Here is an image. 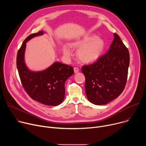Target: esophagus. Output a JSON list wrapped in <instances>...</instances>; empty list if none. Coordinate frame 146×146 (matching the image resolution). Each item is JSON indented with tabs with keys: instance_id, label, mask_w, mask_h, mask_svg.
<instances>
[{
	"instance_id": "34e87169",
	"label": "esophagus",
	"mask_w": 146,
	"mask_h": 146,
	"mask_svg": "<svg viewBox=\"0 0 146 146\" xmlns=\"http://www.w3.org/2000/svg\"><path fill=\"white\" fill-rule=\"evenodd\" d=\"M74 72L75 73H77L79 72L78 68H76V67L74 68Z\"/></svg>"
}]
</instances>
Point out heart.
Masks as SVG:
<instances>
[{
    "instance_id": "heart-1",
    "label": "heart",
    "mask_w": 146,
    "mask_h": 146,
    "mask_svg": "<svg viewBox=\"0 0 146 146\" xmlns=\"http://www.w3.org/2000/svg\"><path fill=\"white\" fill-rule=\"evenodd\" d=\"M70 46L77 50L76 55L80 62L90 64L100 58L105 49V43L102 38L92 34L76 40L70 44ZM62 51L66 57L72 55V52L68 47H64Z\"/></svg>"
}]
</instances>
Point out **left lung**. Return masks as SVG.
Masks as SVG:
<instances>
[{
    "label": "left lung",
    "instance_id": "1",
    "mask_svg": "<svg viewBox=\"0 0 146 146\" xmlns=\"http://www.w3.org/2000/svg\"><path fill=\"white\" fill-rule=\"evenodd\" d=\"M108 52L81 70L86 77L85 90L88 100L94 105H105L117 98L123 91L127 80L129 53L119 36Z\"/></svg>",
    "mask_w": 146,
    "mask_h": 146
}]
</instances>
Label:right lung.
Masks as SVG:
<instances>
[{
    "instance_id": "obj_1",
    "label": "right lung",
    "mask_w": 146,
    "mask_h": 146,
    "mask_svg": "<svg viewBox=\"0 0 146 146\" xmlns=\"http://www.w3.org/2000/svg\"><path fill=\"white\" fill-rule=\"evenodd\" d=\"M44 33L41 31L31 34L25 39L17 53V67L23 86L32 99L45 105L57 106L64 99L65 83L73 74V68L55 62L44 70L34 72L28 68L25 62L27 43Z\"/></svg>"
}]
</instances>
